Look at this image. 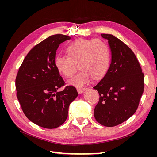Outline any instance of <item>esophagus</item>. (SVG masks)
Masks as SVG:
<instances>
[{"label":"esophagus","mask_w":157,"mask_h":157,"mask_svg":"<svg viewBox=\"0 0 157 157\" xmlns=\"http://www.w3.org/2000/svg\"><path fill=\"white\" fill-rule=\"evenodd\" d=\"M77 92H78V94H82V92H84V91L86 90V88H81V87H77Z\"/></svg>","instance_id":"obj_1"}]
</instances>
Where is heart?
<instances>
[{
    "label": "heart",
    "instance_id": "obj_1",
    "mask_svg": "<svg viewBox=\"0 0 157 157\" xmlns=\"http://www.w3.org/2000/svg\"><path fill=\"white\" fill-rule=\"evenodd\" d=\"M66 52L68 56H57L54 64L59 73L66 77H72L79 65L80 72L68 80L73 86L80 87L93 78H102L110 65V50L106 42L100 39H77L67 46Z\"/></svg>",
    "mask_w": 157,
    "mask_h": 157
}]
</instances>
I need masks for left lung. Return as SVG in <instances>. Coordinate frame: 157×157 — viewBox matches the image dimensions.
I'll return each mask as SVG.
<instances>
[{
  "label": "left lung",
  "mask_w": 157,
  "mask_h": 157,
  "mask_svg": "<svg viewBox=\"0 0 157 157\" xmlns=\"http://www.w3.org/2000/svg\"><path fill=\"white\" fill-rule=\"evenodd\" d=\"M101 36L108 40L111 62L103 78L93 88L99 95L94 115L99 124L113 127L136 111L144 90V75L129 47L112 35Z\"/></svg>",
  "instance_id": "obj_1"
}]
</instances>
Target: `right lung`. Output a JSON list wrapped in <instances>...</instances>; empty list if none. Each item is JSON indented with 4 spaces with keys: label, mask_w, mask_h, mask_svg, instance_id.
<instances>
[{
    "label": "right lung",
    "mask_w": 157,
    "mask_h": 157,
    "mask_svg": "<svg viewBox=\"0 0 157 157\" xmlns=\"http://www.w3.org/2000/svg\"><path fill=\"white\" fill-rule=\"evenodd\" d=\"M69 39L67 35H54L33 47L16 78L17 98L25 115L35 124L48 129L63 124L70 103L78 96L73 86L58 91L65 82L55 67L56 50Z\"/></svg>",
    "instance_id": "right-lung-1"
}]
</instances>
